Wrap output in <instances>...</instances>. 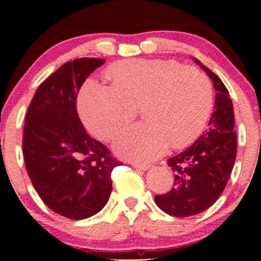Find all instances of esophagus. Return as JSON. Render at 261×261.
Instances as JSON below:
<instances>
[{
  "label": "esophagus",
  "instance_id": "1",
  "mask_svg": "<svg viewBox=\"0 0 261 261\" xmlns=\"http://www.w3.org/2000/svg\"><path fill=\"white\" fill-rule=\"evenodd\" d=\"M131 165H133L134 168H136V169H140V170H147L150 168V165L140 164V163H131Z\"/></svg>",
  "mask_w": 261,
  "mask_h": 261
}]
</instances>
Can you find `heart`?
Returning a JSON list of instances; mask_svg holds the SVG:
<instances>
[{
	"instance_id": "heart-1",
	"label": "heart",
	"mask_w": 261,
	"mask_h": 261,
	"mask_svg": "<svg viewBox=\"0 0 261 261\" xmlns=\"http://www.w3.org/2000/svg\"><path fill=\"white\" fill-rule=\"evenodd\" d=\"M114 84L89 80L80 98L81 114L92 133L110 141L140 106L145 121L115 141L120 156L149 162L168 145L183 147L198 138L212 111L213 91L207 75L175 60L134 59L110 68Z\"/></svg>"
}]
</instances>
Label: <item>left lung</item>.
<instances>
[{
	"mask_svg": "<svg viewBox=\"0 0 261 261\" xmlns=\"http://www.w3.org/2000/svg\"><path fill=\"white\" fill-rule=\"evenodd\" d=\"M194 62L213 82L215 112L206 133L188 149L168 159L174 173V187L155 196V203L174 217H188L210 208L225 189L236 159L235 115L227 88L198 59Z\"/></svg>",
	"mask_w": 261,
	"mask_h": 261,
	"instance_id": "left-lung-1",
	"label": "left lung"
}]
</instances>
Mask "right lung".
Wrapping results in <instances>:
<instances>
[{
	"label": "right lung",
	"mask_w": 261,
	"mask_h": 261,
	"mask_svg": "<svg viewBox=\"0 0 261 261\" xmlns=\"http://www.w3.org/2000/svg\"><path fill=\"white\" fill-rule=\"evenodd\" d=\"M105 62L65 63L39 86L25 118L22 151L31 183L51 211L70 220L88 218L106 206L111 173L121 164L87 134L77 112L82 84Z\"/></svg>",
	"instance_id": "obj_1"
}]
</instances>
